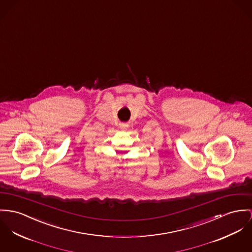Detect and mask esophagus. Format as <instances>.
Here are the masks:
<instances>
[{"label":"esophagus","mask_w":252,"mask_h":252,"mask_svg":"<svg viewBox=\"0 0 252 252\" xmlns=\"http://www.w3.org/2000/svg\"><path fill=\"white\" fill-rule=\"evenodd\" d=\"M123 126V127H125V126Z\"/></svg>","instance_id":"1"}]
</instances>
